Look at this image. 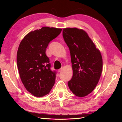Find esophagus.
Instances as JSON below:
<instances>
[{"label": "esophagus", "mask_w": 122, "mask_h": 122, "mask_svg": "<svg viewBox=\"0 0 122 122\" xmlns=\"http://www.w3.org/2000/svg\"><path fill=\"white\" fill-rule=\"evenodd\" d=\"M62 70H63V68H61V69H59L58 71H58L59 73H60V72H61L62 71Z\"/></svg>", "instance_id": "1"}]
</instances>
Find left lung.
<instances>
[{
    "instance_id": "8db88e82",
    "label": "left lung",
    "mask_w": 122,
    "mask_h": 122,
    "mask_svg": "<svg viewBox=\"0 0 122 122\" xmlns=\"http://www.w3.org/2000/svg\"><path fill=\"white\" fill-rule=\"evenodd\" d=\"M63 37L71 53L73 75L68 85L78 97H84L95 88L102 71V57L87 33L77 28L63 29Z\"/></svg>"
}]
</instances>
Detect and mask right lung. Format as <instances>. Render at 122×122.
Instances as JSON below:
<instances>
[{
	"label": "right lung",
	"mask_w": 122,
	"mask_h": 122,
	"mask_svg": "<svg viewBox=\"0 0 122 122\" xmlns=\"http://www.w3.org/2000/svg\"><path fill=\"white\" fill-rule=\"evenodd\" d=\"M61 30L43 27L28 33L19 45L16 62L20 77L26 90L34 96L49 94L55 83L56 72L51 71L46 49Z\"/></svg>",
	"instance_id": "add662e5"
}]
</instances>
